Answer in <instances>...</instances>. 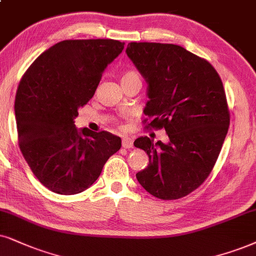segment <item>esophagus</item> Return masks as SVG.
Segmentation results:
<instances>
[{
	"label": "esophagus",
	"mask_w": 256,
	"mask_h": 256,
	"mask_svg": "<svg viewBox=\"0 0 256 256\" xmlns=\"http://www.w3.org/2000/svg\"><path fill=\"white\" fill-rule=\"evenodd\" d=\"M122 148H132V145H134V143H132V139L131 138L122 137Z\"/></svg>",
	"instance_id": "esophagus-1"
}]
</instances>
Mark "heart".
Listing matches in <instances>:
<instances>
[{
    "label": "heart",
    "mask_w": 256,
    "mask_h": 256,
    "mask_svg": "<svg viewBox=\"0 0 256 256\" xmlns=\"http://www.w3.org/2000/svg\"><path fill=\"white\" fill-rule=\"evenodd\" d=\"M134 78H139L138 74L134 72V70H128V72H126L122 74V80H128V79H134Z\"/></svg>",
    "instance_id": "b5f03b06"
}]
</instances>
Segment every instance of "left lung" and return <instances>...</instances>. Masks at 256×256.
<instances>
[{
    "instance_id": "left-lung-1",
    "label": "left lung",
    "mask_w": 256,
    "mask_h": 256,
    "mask_svg": "<svg viewBox=\"0 0 256 256\" xmlns=\"http://www.w3.org/2000/svg\"><path fill=\"white\" fill-rule=\"evenodd\" d=\"M126 54L148 84V126L164 128L169 137L168 143L136 139L134 146L148 156L136 177L157 198H180L209 176L227 136L230 119L221 78L208 61L177 44L131 42Z\"/></svg>"
}]
</instances>
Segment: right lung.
<instances>
[{"label":"right lung","mask_w":256,"mask_h":256,"mask_svg":"<svg viewBox=\"0 0 256 256\" xmlns=\"http://www.w3.org/2000/svg\"><path fill=\"white\" fill-rule=\"evenodd\" d=\"M124 44L111 38L58 42L22 76L15 96L18 145L35 177L50 192L86 190L120 148V137L78 130L74 119Z\"/></svg>","instance_id":"obj_1"}]
</instances>
